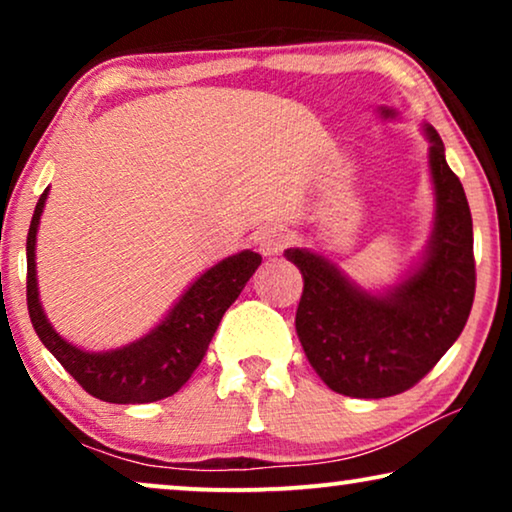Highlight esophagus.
Returning <instances> with one entry per match:
<instances>
[{
    "mask_svg": "<svg viewBox=\"0 0 512 512\" xmlns=\"http://www.w3.org/2000/svg\"><path fill=\"white\" fill-rule=\"evenodd\" d=\"M289 240H291L289 230L282 226H263L256 235L258 251H261L263 256H279L286 249Z\"/></svg>",
    "mask_w": 512,
    "mask_h": 512,
    "instance_id": "1",
    "label": "esophagus"
}]
</instances>
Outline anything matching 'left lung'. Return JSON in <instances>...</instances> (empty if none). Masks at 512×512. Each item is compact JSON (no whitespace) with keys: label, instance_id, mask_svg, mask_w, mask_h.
<instances>
[{"label":"left lung","instance_id":"1","mask_svg":"<svg viewBox=\"0 0 512 512\" xmlns=\"http://www.w3.org/2000/svg\"><path fill=\"white\" fill-rule=\"evenodd\" d=\"M436 195L431 237L419 263L382 293L363 289L312 249H286L303 275L296 333L307 361L338 394L384 398L415 387L464 331L475 296L473 219L464 186L429 123Z\"/></svg>","mask_w":512,"mask_h":512}]
</instances>
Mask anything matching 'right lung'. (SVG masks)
Wrapping results in <instances>:
<instances>
[{"mask_svg":"<svg viewBox=\"0 0 512 512\" xmlns=\"http://www.w3.org/2000/svg\"><path fill=\"white\" fill-rule=\"evenodd\" d=\"M48 188L41 193L27 230V310L39 340L60 366L88 391L107 403H153L184 387L200 366L221 317L240 296L261 265V254L244 249L202 272L181 293L172 310L142 338L128 345L88 352L55 331L39 300L37 233Z\"/></svg>","mask_w":512,"mask_h":512,"instance_id":"1","label":"right lung"}]
</instances>
